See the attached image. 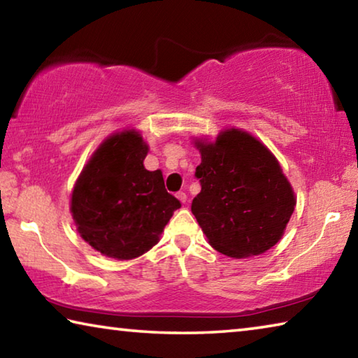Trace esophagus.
Here are the masks:
<instances>
[{"label": "esophagus", "instance_id": "34e87169", "mask_svg": "<svg viewBox=\"0 0 358 358\" xmlns=\"http://www.w3.org/2000/svg\"><path fill=\"white\" fill-rule=\"evenodd\" d=\"M177 199H178V201H180L181 203H185V202H186V199H187L186 192H183V191H181V192H177Z\"/></svg>", "mask_w": 358, "mask_h": 358}]
</instances>
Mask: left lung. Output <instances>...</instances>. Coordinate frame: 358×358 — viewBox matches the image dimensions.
Masks as SVG:
<instances>
[{"mask_svg":"<svg viewBox=\"0 0 358 358\" xmlns=\"http://www.w3.org/2000/svg\"><path fill=\"white\" fill-rule=\"evenodd\" d=\"M202 189L191 211L208 243L234 259L259 256L282 238L296 199L280 162L248 131L229 128L213 142L194 138Z\"/></svg>","mask_w":358,"mask_h":358,"instance_id":"1","label":"left lung"}]
</instances>
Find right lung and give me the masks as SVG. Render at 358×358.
Wrapping results in <instances>:
<instances>
[{"mask_svg": "<svg viewBox=\"0 0 358 358\" xmlns=\"http://www.w3.org/2000/svg\"><path fill=\"white\" fill-rule=\"evenodd\" d=\"M148 143L136 129L113 132L82 169L71 194L77 232L102 256L131 260L150 251L181 207L161 171L143 166Z\"/></svg>", "mask_w": 358, "mask_h": 358, "instance_id": "add662e5", "label": "right lung"}]
</instances>
